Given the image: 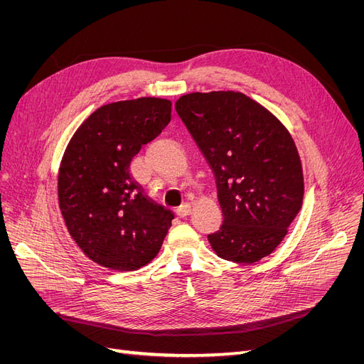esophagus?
<instances>
[{
    "instance_id": "1",
    "label": "esophagus",
    "mask_w": 364,
    "mask_h": 364,
    "mask_svg": "<svg viewBox=\"0 0 364 364\" xmlns=\"http://www.w3.org/2000/svg\"><path fill=\"white\" fill-rule=\"evenodd\" d=\"M190 213H191L190 203H183L182 206H179L178 209H176V214H178L179 217H186V215H190Z\"/></svg>"
}]
</instances>
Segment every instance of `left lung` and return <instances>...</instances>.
I'll list each match as a JSON object with an SVG mask.
<instances>
[{"label": "left lung", "mask_w": 364, "mask_h": 364, "mask_svg": "<svg viewBox=\"0 0 364 364\" xmlns=\"http://www.w3.org/2000/svg\"><path fill=\"white\" fill-rule=\"evenodd\" d=\"M174 106L215 176L223 225L208 235L211 247L238 264L270 255L304 199L302 164L290 132L243 92H191Z\"/></svg>", "instance_id": "obj_1"}]
</instances>
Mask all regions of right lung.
<instances>
[{"label": "right lung", "mask_w": 364, "mask_h": 364, "mask_svg": "<svg viewBox=\"0 0 364 364\" xmlns=\"http://www.w3.org/2000/svg\"><path fill=\"white\" fill-rule=\"evenodd\" d=\"M171 119V102L156 97L109 103L70 139L58 176L62 217L85 255L111 270H138L158 255L174 218L130 174L141 147Z\"/></svg>", "instance_id": "1"}]
</instances>
